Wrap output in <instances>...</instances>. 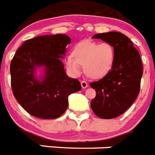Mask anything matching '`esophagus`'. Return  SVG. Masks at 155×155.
Returning <instances> with one entry per match:
<instances>
[{
	"instance_id": "34e87169",
	"label": "esophagus",
	"mask_w": 155,
	"mask_h": 155,
	"mask_svg": "<svg viewBox=\"0 0 155 155\" xmlns=\"http://www.w3.org/2000/svg\"><path fill=\"white\" fill-rule=\"evenodd\" d=\"M81 84L82 88H86V87H87V83L85 81H82L81 82Z\"/></svg>"
}]
</instances>
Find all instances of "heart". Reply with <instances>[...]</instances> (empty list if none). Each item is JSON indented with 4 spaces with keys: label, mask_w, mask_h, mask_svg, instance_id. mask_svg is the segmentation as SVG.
<instances>
[{
    "label": "heart",
    "mask_w": 155,
    "mask_h": 155,
    "mask_svg": "<svg viewBox=\"0 0 155 155\" xmlns=\"http://www.w3.org/2000/svg\"><path fill=\"white\" fill-rule=\"evenodd\" d=\"M115 49L109 42L84 40L74 46L71 57L66 60V65L71 73L79 75L81 66L89 78H102L113 68L115 61Z\"/></svg>",
    "instance_id": "1"
}]
</instances>
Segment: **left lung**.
Segmentation results:
<instances>
[{
    "label": "left lung",
    "instance_id": "obj_1",
    "mask_svg": "<svg viewBox=\"0 0 155 155\" xmlns=\"http://www.w3.org/2000/svg\"><path fill=\"white\" fill-rule=\"evenodd\" d=\"M113 46V68L104 78L90 83L96 96L91 102L94 113L101 119H113L130 107L140 92L143 64L139 52L124 34L109 31L93 35Z\"/></svg>",
    "mask_w": 155,
    "mask_h": 155
}]
</instances>
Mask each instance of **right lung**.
Segmentation results:
<instances>
[{
    "instance_id": "obj_1",
    "label": "right lung",
    "mask_w": 155,
    "mask_h": 155,
    "mask_svg": "<svg viewBox=\"0 0 155 155\" xmlns=\"http://www.w3.org/2000/svg\"><path fill=\"white\" fill-rule=\"evenodd\" d=\"M70 37L63 34L40 35L25 41L11 62V84L14 96L25 110L40 119L58 118L67 110L68 96L81 89L78 79L66 74L61 61ZM44 66L42 80L35 70Z\"/></svg>"
}]
</instances>
